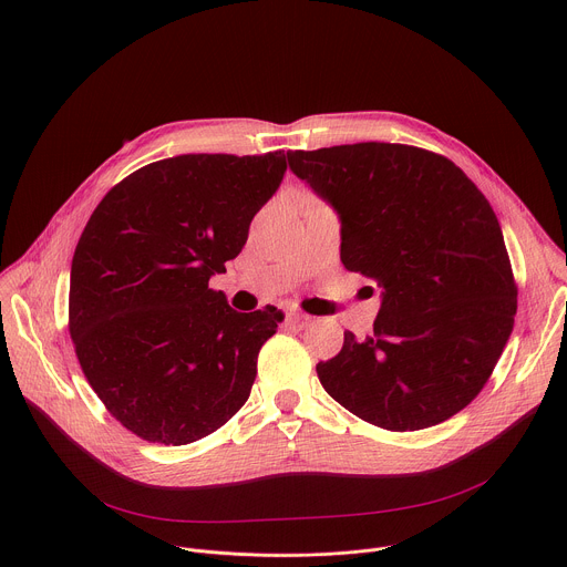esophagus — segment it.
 Instances as JSON below:
<instances>
[{
  "label": "esophagus",
  "mask_w": 567,
  "mask_h": 567,
  "mask_svg": "<svg viewBox=\"0 0 567 567\" xmlns=\"http://www.w3.org/2000/svg\"><path fill=\"white\" fill-rule=\"evenodd\" d=\"M285 318H287V322L289 326H296V328H309L311 322H313V316H309V313H305V311H296V309H289L287 313H285Z\"/></svg>",
  "instance_id": "1"
}]
</instances>
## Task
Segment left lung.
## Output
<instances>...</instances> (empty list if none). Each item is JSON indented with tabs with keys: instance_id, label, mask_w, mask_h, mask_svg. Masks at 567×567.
<instances>
[{
	"instance_id": "1",
	"label": "left lung",
	"mask_w": 567,
	"mask_h": 567,
	"mask_svg": "<svg viewBox=\"0 0 567 567\" xmlns=\"http://www.w3.org/2000/svg\"><path fill=\"white\" fill-rule=\"evenodd\" d=\"M341 215V262L383 289L374 332L316 365L343 409L385 431L435 426L477 396L514 328L498 217L451 158L403 143L287 152Z\"/></svg>"
}]
</instances>
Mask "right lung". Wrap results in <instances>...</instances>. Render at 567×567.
<instances>
[{"label":"right lung","mask_w":567,"mask_h":567,"mask_svg":"<svg viewBox=\"0 0 567 567\" xmlns=\"http://www.w3.org/2000/svg\"><path fill=\"white\" fill-rule=\"evenodd\" d=\"M285 171L282 150L161 158L92 213L71 262L69 334L90 385L136 437L197 442L249 399L282 313H239L208 280L247 245Z\"/></svg>","instance_id":"add662e5"}]
</instances>
